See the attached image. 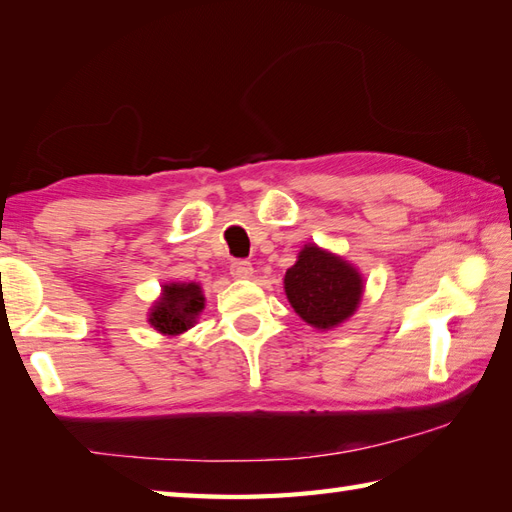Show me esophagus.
Instances as JSON below:
<instances>
[{
    "label": "esophagus",
    "instance_id": "obj_1",
    "mask_svg": "<svg viewBox=\"0 0 512 512\" xmlns=\"http://www.w3.org/2000/svg\"><path fill=\"white\" fill-rule=\"evenodd\" d=\"M230 274L238 280H245V278H252L254 276V267L252 263H247V260H234L230 265Z\"/></svg>",
    "mask_w": 512,
    "mask_h": 512
}]
</instances>
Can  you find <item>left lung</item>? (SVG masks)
<instances>
[{"mask_svg": "<svg viewBox=\"0 0 512 512\" xmlns=\"http://www.w3.org/2000/svg\"><path fill=\"white\" fill-rule=\"evenodd\" d=\"M363 289L361 271L328 249L306 243L285 274V293L302 320L317 331H333L357 313Z\"/></svg>", "mask_w": 512, "mask_h": 512, "instance_id": "left-lung-1", "label": "left lung"}]
</instances>
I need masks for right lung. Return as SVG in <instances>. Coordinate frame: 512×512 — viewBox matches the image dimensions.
<instances>
[{
  "mask_svg": "<svg viewBox=\"0 0 512 512\" xmlns=\"http://www.w3.org/2000/svg\"><path fill=\"white\" fill-rule=\"evenodd\" d=\"M206 309V295L199 282H168L149 309V324L157 333L175 337L197 324Z\"/></svg>",
  "mask_w": 512,
  "mask_h": 512,
  "instance_id": "add662e5",
  "label": "right lung"
}]
</instances>
